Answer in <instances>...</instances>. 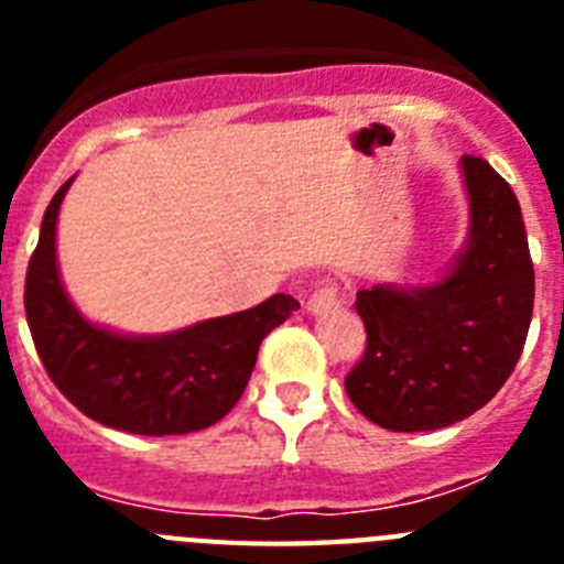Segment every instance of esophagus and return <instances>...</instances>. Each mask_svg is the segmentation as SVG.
<instances>
[{"label": "esophagus", "instance_id": "34e87169", "mask_svg": "<svg viewBox=\"0 0 564 564\" xmlns=\"http://www.w3.org/2000/svg\"><path fill=\"white\" fill-rule=\"evenodd\" d=\"M338 302H341V288L336 282H325V285H318L313 291V296L307 299V311L318 316V313H327L333 307H338Z\"/></svg>", "mask_w": 564, "mask_h": 564}]
</instances>
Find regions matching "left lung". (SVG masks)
Returning <instances> with one entry per match:
<instances>
[{
	"label": "left lung",
	"instance_id": "8db88e82",
	"mask_svg": "<svg viewBox=\"0 0 564 564\" xmlns=\"http://www.w3.org/2000/svg\"><path fill=\"white\" fill-rule=\"evenodd\" d=\"M468 239L426 288L358 291L367 350L344 390L390 432H432L475 415L500 392L525 347L534 265L514 192L482 158L463 154Z\"/></svg>",
	"mask_w": 564,
	"mask_h": 564
}]
</instances>
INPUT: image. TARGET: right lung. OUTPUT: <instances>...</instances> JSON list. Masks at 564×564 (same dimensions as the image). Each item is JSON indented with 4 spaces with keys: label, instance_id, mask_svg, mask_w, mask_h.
<instances>
[{
    "label": "right lung",
    "instance_id": "add662e5",
    "mask_svg": "<svg viewBox=\"0 0 564 564\" xmlns=\"http://www.w3.org/2000/svg\"><path fill=\"white\" fill-rule=\"evenodd\" d=\"M69 177L50 200L24 279V313L50 381L93 421L132 435L200 432L246 392L259 344L299 307L288 293L251 311L166 336H121L93 325L64 293L56 220Z\"/></svg>",
    "mask_w": 564,
    "mask_h": 564
}]
</instances>
